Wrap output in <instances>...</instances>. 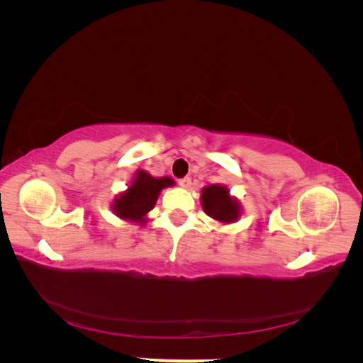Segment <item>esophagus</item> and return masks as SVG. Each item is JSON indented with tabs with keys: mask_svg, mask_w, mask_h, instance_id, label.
<instances>
[{
	"mask_svg": "<svg viewBox=\"0 0 363 363\" xmlns=\"http://www.w3.org/2000/svg\"><path fill=\"white\" fill-rule=\"evenodd\" d=\"M191 177H184V179H180L179 180V184L182 186V188H189V186H191Z\"/></svg>",
	"mask_w": 363,
	"mask_h": 363,
	"instance_id": "1",
	"label": "esophagus"
}]
</instances>
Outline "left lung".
<instances>
[{
  "instance_id": "8db88e82",
  "label": "left lung",
  "mask_w": 363,
  "mask_h": 363,
  "mask_svg": "<svg viewBox=\"0 0 363 363\" xmlns=\"http://www.w3.org/2000/svg\"><path fill=\"white\" fill-rule=\"evenodd\" d=\"M230 191L221 184H211L201 192V204L204 212L219 223L230 224L238 221L240 206L236 199L230 196Z\"/></svg>"
}]
</instances>
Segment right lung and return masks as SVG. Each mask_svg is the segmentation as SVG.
I'll use <instances>...</instances> for the list:
<instances>
[{
    "label": "right lung",
    "mask_w": 363,
    "mask_h": 363,
    "mask_svg": "<svg viewBox=\"0 0 363 363\" xmlns=\"http://www.w3.org/2000/svg\"><path fill=\"white\" fill-rule=\"evenodd\" d=\"M172 184L174 180L169 177L156 179L145 171H138L128 189L113 200V212L128 221L145 223V216L155 207L160 191Z\"/></svg>",
    "instance_id": "add662e5"
}]
</instances>
